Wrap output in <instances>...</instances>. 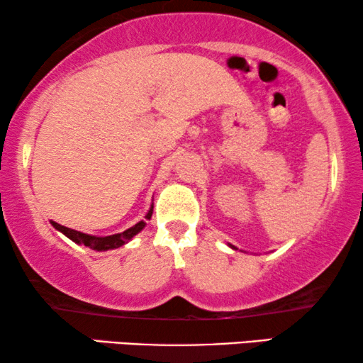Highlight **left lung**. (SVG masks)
I'll return each mask as SVG.
<instances>
[{
  "label": "left lung",
  "mask_w": 363,
  "mask_h": 363,
  "mask_svg": "<svg viewBox=\"0 0 363 363\" xmlns=\"http://www.w3.org/2000/svg\"><path fill=\"white\" fill-rule=\"evenodd\" d=\"M230 247H233V250H238V247H235V246H231V245H230Z\"/></svg>",
  "instance_id": "obj_1"
}]
</instances>
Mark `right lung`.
<instances>
[{"label":"right lung","mask_w":363,"mask_h":363,"mask_svg":"<svg viewBox=\"0 0 363 363\" xmlns=\"http://www.w3.org/2000/svg\"><path fill=\"white\" fill-rule=\"evenodd\" d=\"M153 213V205L150 206V210L145 215V220H150ZM51 225L56 228L57 231H61L62 235H66L69 240L77 242V245H84L87 247H91L94 251H107V250H116V247H121L132 240L133 236L138 235L143 228H145L147 223L145 221H138L137 225H133L132 228H128L123 233H117V235H111V236H92V235H86V233L71 230V228H66L62 225H59L56 221H51Z\"/></svg>","instance_id":"1"}]
</instances>
